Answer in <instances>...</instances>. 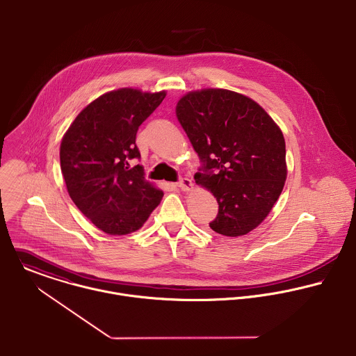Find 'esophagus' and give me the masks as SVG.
Segmentation results:
<instances>
[{
    "label": "esophagus",
    "instance_id": "esophagus-1",
    "mask_svg": "<svg viewBox=\"0 0 356 356\" xmlns=\"http://www.w3.org/2000/svg\"><path fill=\"white\" fill-rule=\"evenodd\" d=\"M193 181L188 179V177H181L180 180H179V183H177V187L180 188V190H183V191H190L191 188H193Z\"/></svg>",
    "mask_w": 356,
    "mask_h": 356
}]
</instances>
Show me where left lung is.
<instances>
[{
  "label": "left lung",
  "mask_w": 356,
  "mask_h": 356,
  "mask_svg": "<svg viewBox=\"0 0 356 356\" xmlns=\"http://www.w3.org/2000/svg\"><path fill=\"white\" fill-rule=\"evenodd\" d=\"M176 116L202 162L195 183L219 204L209 227L227 237L258 227L287 177L280 127L254 99L223 88L187 92Z\"/></svg>",
  "instance_id": "left-lung-1"
}]
</instances>
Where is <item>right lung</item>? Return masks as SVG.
<instances>
[{
    "mask_svg": "<svg viewBox=\"0 0 356 356\" xmlns=\"http://www.w3.org/2000/svg\"><path fill=\"white\" fill-rule=\"evenodd\" d=\"M165 91L119 88L88 104L65 133L60 170L67 193L99 230L123 236L138 230L159 205L163 191L144 179L136 134L159 106Z\"/></svg>",
    "mask_w": 356,
    "mask_h": 356,
    "instance_id": "obj_1",
    "label": "right lung"
}]
</instances>
